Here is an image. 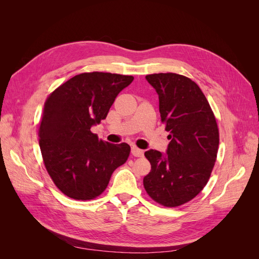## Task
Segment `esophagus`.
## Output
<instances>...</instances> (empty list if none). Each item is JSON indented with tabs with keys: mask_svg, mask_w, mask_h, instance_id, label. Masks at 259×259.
I'll list each match as a JSON object with an SVG mask.
<instances>
[{
	"mask_svg": "<svg viewBox=\"0 0 259 259\" xmlns=\"http://www.w3.org/2000/svg\"><path fill=\"white\" fill-rule=\"evenodd\" d=\"M144 150H142V149H139L137 147H133L132 148V154L134 156H138V158H142V156H144Z\"/></svg>",
	"mask_w": 259,
	"mask_h": 259,
	"instance_id": "1",
	"label": "esophagus"
}]
</instances>
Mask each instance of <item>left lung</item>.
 <instances>
[{
  "mask_svg": "<svg viewBox=\"0 0 259 259\" xmlns=\"http://www.w3.org/2000/svg\"><path fill=\"white\" fill-rule=\"evenodd\" d=\"M159 95L161 121L170 142L165 155L149 150L151 170L144 187L153 201L176 207L203 190L215 165L219 131L213 110L198 84L177 73L146 75Z\"/></svg>",
  "mask_w": 259,
  "mask_h": 259,
  "instance_id": "1",
  "label": "left lung"
}]
</instances>
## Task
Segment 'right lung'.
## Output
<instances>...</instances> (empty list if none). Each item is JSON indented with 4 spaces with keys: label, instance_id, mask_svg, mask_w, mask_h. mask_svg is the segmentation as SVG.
<instances>
[{
    "label": "right lung",
    "instance_id": "add662e5",
    "mask_svg": "<svg viewBox=\"0 0 259 259\" xmlns=\"http://www.w3.org/2000/svg\"><path fill=\"white\" fill-rule=\"evenodd\" d=\"M134 76L85 72L61 84L44 104L38 144L54 184L67 197L93 200L103 193L131 147L98 139L93 125L106 119L115 97Z\"/></svg>",
    "mask_w": 259,
    "mask_h": 259
}]
</instances>
